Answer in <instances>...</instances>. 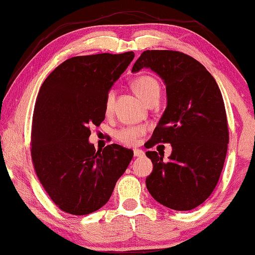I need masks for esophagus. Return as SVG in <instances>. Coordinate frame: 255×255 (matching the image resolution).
<instances>
[{"label": "esophagus", "mask_w": 255, "mask_h": 255, "mask_svg": "<svg viewBox=\"0 0 255 255\" xmlns=\"http://www.w3.org/2000/svg\"><path fill=\"white\" fill-rule=\"evenodd\" d=\"M134 155L135 156H142L144 155V151L140 148H134Z\"/></svg>", "instance_id": "1"}]
</instances>
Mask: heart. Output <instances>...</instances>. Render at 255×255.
I'll return each mask as SVG.
<instances>
[{
    "label": "heart",
    "mask_w": 255,
    "mask_h": 255,
    "mask_svg": "<svg viewBox=\"0 0 255 255\" xmlns=\"http://www.w3.org/2000/svg\"><path fill=\"white\" fill-rule=\"evenodd\" d=\"M132 91L135 92V94L138 96V98L143 101V102H146V100L151 98L152 95L159 94L160 87L159 84H157L154 78L149 76H142L136 78L131 84ZM113 93L110 92L107 95L106 100V109L107 111H110L112 108L113 103ZM144 134V128L142 127H127L123 128L118 130L116 134L117 139L121 142L123 144L126 145H132L137 142V139L139 138L140 136Z\"/></svg>",
    "instance_id": "heart-1"
}]
</instances>
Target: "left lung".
<instances>
[{"instance_id":"1","label":"left lung","mask_w":255,"mask_h":255,"mask_svg":"<svg viewBox=\"0 0 255 255\" xmlns=\"http://www.w3.org/2000/svg\"><path fill=\"white\" fill-rule=\"evenodd\" d=\"M143 68L163 80L167 108L149 139L170 143L168 161L155 151L146 152L153 170L145 180L160 204L188 211L211 195L227 154L229 132L224 100L217 82L203 64L177 51H144L131 72Z\"/></svg>"}]
</instances>
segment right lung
<instances>
[{"instance_id":"add662e5","label":"right lung","mask_w":255,"mask_h":255,"mask_svg":"<svg viewBox=\"0 0 255 255\" xmlns=\"http://www.w3.org/2000/svg\"><path fill=\"white\" fill-rule=\"evenodd\" d=\"M134 52L75 56L47 76L36 100L31 159L40 184L62 211L90 215L110 199L132 159L118 144L96 151L90 127L106 118L109 91Z\"/></svg>"}]
</instances>
